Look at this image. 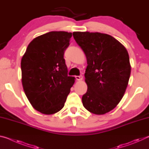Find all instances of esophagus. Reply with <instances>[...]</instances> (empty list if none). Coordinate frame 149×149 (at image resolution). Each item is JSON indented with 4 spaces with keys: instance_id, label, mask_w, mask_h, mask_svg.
I'll list each match as a JSON object with an SVG mask.
<instances>
[{
    "instance_id": "esophagus-1",
    "label": "esophagus",
    "mask_w": 149,
    "mask_h": 149,
    "mask_svg": "<svg viewBox=\"0 0 149 149\" xmlns=\"http://www.w3.org/2000/svg\"><path fill=\"white\" fill-rule=\"evenodd\" d=\"M75 79L77 81H81L83 79V76L82 75H77L75 76Z\"/></svg>"
}]
</instances>
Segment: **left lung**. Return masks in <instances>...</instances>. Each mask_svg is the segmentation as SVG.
I'll use <instances>...</instances> for the list:
<instances>
[{
	"label": "left lung",
	"mask_w": 149,
	"mask_h": 149,
	"mask_svg": "<svg viewBox=\"0 0 149 149\" xmlns=\"http://www.w3.org/2000/svg\"><path fill=\"white\" fill-rule=\"evenodd\" d=\"M84 50L87 66L85 73L87 93L84 107L90 112L101 115L110 112L122 100L131 74L128 52L111 35L101 33H73Z\"/></svg>",
	"instance_id": "obj_1"
}]
</instances>
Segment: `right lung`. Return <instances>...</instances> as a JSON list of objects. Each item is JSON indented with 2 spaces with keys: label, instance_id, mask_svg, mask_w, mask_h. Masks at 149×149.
Wrapping results in <instances>:
<instances>
[{
  "label": "right lung",
  "instance_id": "1",
  "mask_svg": "<svg viewBox=\"0 0 149 149\" xmlns=\"http://www.w3.org/2000/svg\"><path fill=\"white\" fill-rule=\"evenodd\" d=\"M72 33L50 31L29 44L21 61L22 85L35 110L52 114L64 107L75 77L68 75L64 54Z\"/></svg>",
  "mask_w": 149,
  "mask_h": 149
}]
</instances>
